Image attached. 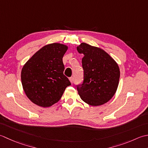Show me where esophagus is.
<instances>
[{
    "mask_svg": "<svg viewBox=\"0 0 148 148\" xmlns=\"http://www.w3.org/2000/svg\"><path fill=\"white\" fill-rule=\"evenodd\" d=\"M69 80H70V82L71 84H73V77H70V78H69Z\"/></svg>",
    "mask_w": 148,
    "mask_h": 148,
    "instance_id": "34e87169",
    "label": "esophagus"
}]
</instances>
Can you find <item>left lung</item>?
Returning a JSON list of instances; mask_svg holds the SVG:
<instances>
[{
  "instance_id": "obj_1",
  "label": "left lung",
  "mask_w": 148,
  "mask_h": 148,
  "mask_svg": "<svg viewBox=\"0 0 148 148\" xmlns=\"http://www.w3.org/2000/svg\"><path fill=\"white\" fill-rule=\"evenodd\" d=\"M77 49L84 54V82L77 86L78 95L85 103L92 106L103 105L116 92L120 77L119 66L101 48L82 43Z\"/></svg>"
}]
</instances>
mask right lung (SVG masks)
Here are the masks:
<instances>
[{"instance_id": "right-lung-1", "label": "right lung", "mask_w": 148, "mask_h": 148, "mask_svg": "<svg viewBox=\"0 0 148 148\" xmlns=\"http://www.w3.org/2000/svg\"><path fill=\"white\" fill-rule=\"evenodd\" d=\"M68 49L67 45L59 43L46 45L23 65L21 71L23 89L33 103L44 108L52 106L71 85L63 74L62 57Z\"/></svg>"}]
</instances>
